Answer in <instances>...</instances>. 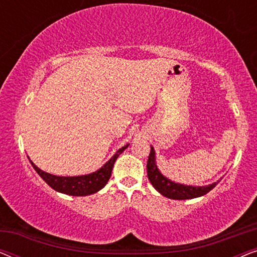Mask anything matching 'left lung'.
Returning a JSON list of instances; mask_svg holds the SVG:
<instances>
[{"mask_svg": "<svg viewBox=\"0 0 257 257\" xmlns=\"http://www.w3.org/2000/svg\"><path fill=\"white\" fill-rule=\"evenodd\" d=\"M147 177L153 187L157 189L160 194L166 196L168 199L173 200H185V199H193L198 196L205 195L209 191L215 187L219 181L214 182L209 186H202V187H193V186H185L180 184L168 180L160 173L156 165V156H154V150L151 146V152L147 160Z\"/></svg>", "mask_w": 257, "mask_h": 257, "instance_id": "1", "label": "left lung"}]
</instances>
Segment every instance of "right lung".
<instances>
[{
    "mask_svg": "<svg viewBox=\"0 0 257 257\" xmlns=\"http://www.w3.org/2000/svg\"><path fill=\"white\" fill-rule=\"evenodd\" d=\"M127 147L128 145L119 149L118 152L100 170L87 175H80V177H57V175L49 174L47 172L40 170L31 160L30 163L38 175L55 191L73 196L90 195L98 192L107 184L108 179L111 178V172L112 168H113L114 161L117 160L119 154L124 152V150L127 149Z\"/></svg>",
    "mask_w": 257,
    "mask_h": 257,
    "instance_id": "add662e5",
    "label": "right lung"
}]
</instances>
